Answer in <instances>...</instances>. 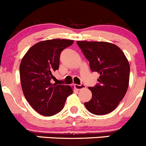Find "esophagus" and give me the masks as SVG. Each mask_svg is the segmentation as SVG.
I'll use <instances>...</instances> for the list:
<instances>
[{"label": "esophagus", "instance_id": "34e87169", "mask_svg": "<svg viewBox=\"0 0 146 146\" xmlns=\"http://www.w3.org/2000/svg\"><path fill=\"white\" fill-rule=\"evenodd\" d=\"M75 88L77 90H81L83 88H86V86L84 84H81V85H78V84H75Z\"/></svg>", "mask_w": 146, "mask_h": 146}]
</instances>
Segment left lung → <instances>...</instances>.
<instances>
[{"instance_id": "left-lung-1", "label": "left lung", "mask_w": 146, "mask_h": 146, "mask_svg": "<svg viewBox=\"0 0 146 146\" xmlns=\"http://www.w3.org/2000/svg\"><path fill=\"white\" fill-rule=\"evenodd\" d=\"M92 71L100 76L99 84L88 87L92 98L84 105L96 115L111 112L124 98L129 86L130 65L118 46L107 42L77 41Z\"/></svg>"}]
</instances>
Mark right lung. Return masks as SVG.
Segmentation results:
<instances>
[{
  "instance_id": "obj_1",
  "label": "right lung",
  "mask_w": 146,
  "mask_h": 146,
  "mask_svg": "<svg viewBox=\"0 0 146 146\" xmlns=\"http://www.w3.org/2000/svg\"><path fill=\"white\" fill-rule=\"evenodd\" d=\"M74 41L53 39L41 41L29 49L21 61L20 81L24 96L43 116H52L63 109L73 87L50 82L58 70L60 54Z\"/></svg>"
}]
</instances>
